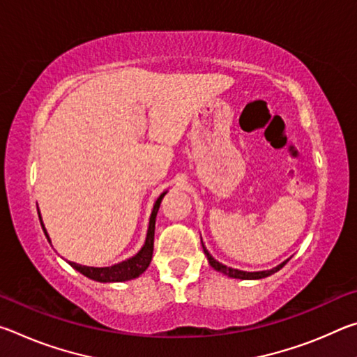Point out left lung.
I'll list each match as a JSON object with an SVG mask.
<instances>
[{
	"instance_id": "obj_1",
	"label": "left lung",
	"mask_w": 357,
	"mask_h": 357,
	"mask_svg": "<svg viewBox=\"0 0 357 357\" xmlns=\"http://www.w3.org/2000/svg\"><path fill=\"white\" fill-rule=\"evenodd\" d=\"M203 250H204V255L208 257L209 264L213 266V268H214L215 271H219V273L225 274V275H228V277H233V279H243V280L264 279V277L273 275L274 273H277V271H280V269L283 268V266H285V264L289 261V259H287V261H283L282 264L277 266V268H273V269H269V271H258V273H247V271L233 269V268H228V266H225V264L219 263V261H217V259L213 258V255H211V253L206 250V247H204V245H203Z\"/></svg>"
}]
</instances>
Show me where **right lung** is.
<instances>
[{"label": "right lung", "mask_w": 357, "mask_h": 357, "mask_svg": "<svg viewBox=\"0 0 357 357\" xmlns=\"http://www.w3.org/2000/svg\"><path fill=\"white\" fill-rule=\"evenodd\" d=\"M165 193L167 192L160 193V197L157 198L155 203H154L153 213H151V217H149V227H148L146 241H144V245L142 247V250L138 252L135 257L126 259V261H123V263L108 266V268H91V266H82V264H77L74 261H68V263L75 271H78V273L83 274L84 277H88V279L96 280V282H126V280L137 279L138 275H142L144 271L148 269V266L151 263V258H153L155 215H157V211H159V208H160L162 198L165 197ZM38 213H39V209H38ZM39 220H40L42 229H44L45 236L48 239V243H50V238H48V233H47V229L44 227V223H42L40 215H39Z\"/></svg>", "instance_id": "add662e5"}]
</instances>
